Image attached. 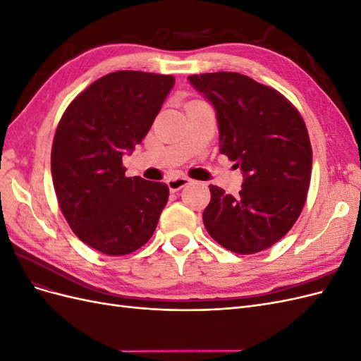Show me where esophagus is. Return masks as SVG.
I'll use <instances>...</instances> for the list:
<instances>
[{"label":"esophagus","mask_w":361,"mask_h":361,"mask_svg":"<svg viewBox=\"0 0 361 361\" xmlns=\"http://www.w3.org/2000/svg\"><path fill=\"white\" fill-rule=\"evenodd\" d=\"M190 182H191V179L187 178V176H174V178H170L167 180V185H169V188H170L171 192H176L180 188H183L185 185H188Z\"/></svg>","instance_id":"esophagus-1"}]
</instances>
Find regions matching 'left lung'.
I'll use <instances>...</instances> for the list:
<instances>
[{
  "label": "left lung",
  "mask_w": 361,
  "mask_h": 361,
  "mask_svg": "<svg viewBox=\"0 0 361 361\" xmlns=\"http://www.w3.org/2000/svg\"><path fill=\"white\" fill-rule=\"evenodd\" d=\"M188 80L215 106L220 152L245 176L236 197L209 185L206 231L233 253H259L290 231L307 199L312 145L304 118L280 92L247 75L215 72Z\"/></svg>",
  "instance_id": "8db88e82"
}]
</instances>
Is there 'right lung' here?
I'll return each instance as SVG.
<instances>
[{
	"instance_id": "add662e5",
	"label": "right lung",
	"mask_w": 361,
	"mask_h": 361,
	"mask_svg": "<svg viewBox=\"0 0 361 361\" xmlns=\"http://www.w3.org/2000/svg\"><path fill=\"white\" fill-rule=\"evenodd\" d=\"M173 84V75L111 72L60 118L51 150L59 206L73 233L104 255L143 247L167 204V185L126 178L122 157L146 137Z\"/></svg>"
}]
</instances>
